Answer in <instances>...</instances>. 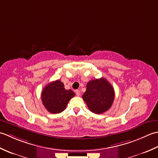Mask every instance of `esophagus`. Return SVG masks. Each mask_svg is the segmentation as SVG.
Listing matches in <instances>:
<instances>
[{"instance_id": "obj_1", "label": "esophagus", "mask_w": 158, "mask_h": 158, "mask_svg": "<svg viewBox=\"0 0 158 158\" xmlns=\"http://www.w3.org/2000/svg\"><path fill=\"white\" fill-rule=\"evenodd\" d=\"M75 93H76V95L77 96H80V91H79V89H77L76 91H75Z\"/></svg>"}]
</instances>
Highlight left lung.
<instances>
[{
    "label": "left lung",
    "mask_w": 158,
    "mask_h": 158,
    "mask_svg": "<svg viewBox=\"0 0 158 158\" xmlns=\"http://www.w3.org/2000/svg\"><path fill=\"white\" fill-rule=\"evenodd\" d=\"M82 97L92 112L101 114L111 107L115 91L110 83L102 77L89 81Z\"/></svg>",
    "instance_id": "1"
}]
</instances>
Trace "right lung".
Here are the masks:
<instances>
[{
	"label": "right lung",
	"mask_w": 158,
	"mask_h": 158,
	"mask_svg": "<svg viewBox=\"0 0 158 158\" xmlns=\"http://www.w3.org/2000/svg\"><path fill=\"white\" fill-rule=\"evenodd\" d=\"M71 89H66L60 80L47 85L41 92V100L45 109L51 113H60L66 109L69 100L75 96Z\"/></svg>",
	"instance_id": "1"
}]
</instances>
